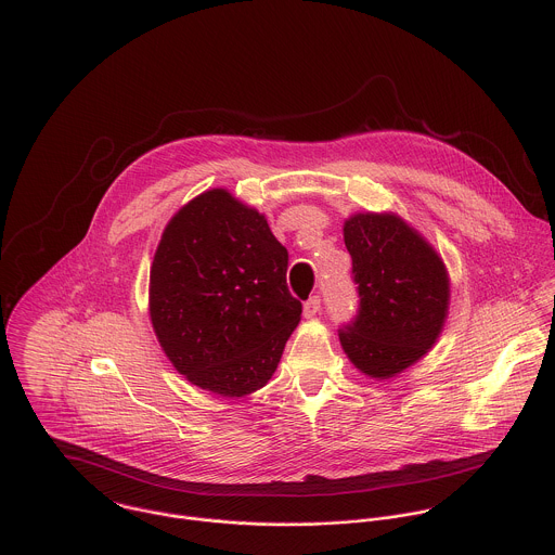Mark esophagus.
Masks as SVG:
<instances>
[{"instance_id": "obj_1", "label": "esophagus", "mask_w": 555, "mask_h": 555, "mask_svg": "<svg viewBox=\"0 0 555 555\" xmlns=\"http://www.w3.org/2000/svg\"><path fill=\"white\" fill-rule=\"evenodd\" d=\"M318 312H320V297H310L304 304V314H306V318H314Z\"/></svg>"}]
</instances>
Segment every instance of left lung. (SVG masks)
Instances as JSON below:
<instances>
[{
	"mask_svg": "<svg viewBox=\"0 0 555 555\" xmlns=\"http://www.w3.org/2000/svg\"><path fill=\"white\" fill-rule=\"evenodd\" d=\"M359 312L339 328L348 359L370 378H393L436 344L449 312V275L436 249L396 214L344 224Z\"/></svg>",
	"mask_w": 555,
	"mask_h": 555,
	"instance_id": "obj_1",
	"label": "left lung"
}]
</instances>
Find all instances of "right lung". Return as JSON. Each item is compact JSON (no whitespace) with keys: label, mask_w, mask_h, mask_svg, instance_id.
<instances>
[{"label":"right lung","mask_w":555,"mask_h":555,"mask_svg":"<svg viewBox=\"0 0 555 555\" xmlns=\"http://www.w3.org/2000/svg\"><path fill=\"white\" fill-rule=\"evenodd\" d=\"M288 249L264 216L207 190L166 224L150 275V317L179 374L216 396L262 389L301 320Z\"/></svg>","instance_id":"right-lung-1"}]
</instances>
